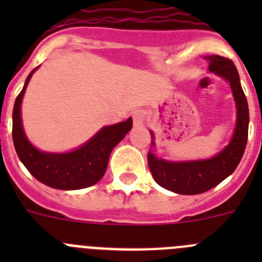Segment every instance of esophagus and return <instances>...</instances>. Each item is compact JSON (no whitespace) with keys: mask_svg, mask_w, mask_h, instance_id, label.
<instances>
[{"mask_svg":"<svg viewBox=\"0 0 262 262\" xmlns=\"http://www.w3.org/2000/svg\"><path fill=\"white\" fill-rule=\"evenodd\" d=\"M133 120L135 126H142L144 123V113L142 110H135L133 113Z\"/></svg>","mask_w":262,"mask_h":262,"instance_id":"esophagus-1","label":"esophagus"}]
</instances>
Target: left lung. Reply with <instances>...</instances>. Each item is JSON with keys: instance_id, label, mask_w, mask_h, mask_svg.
<instances>
[{"instance_id": "8db88e82", "label": "left lung", "mask_w": 262, "mask_h": 262, "mask_svg": "<svg viewBox=\"0 0 262 262\" xmlns=\"http://www.w3.org/2000/svg\"><path fill=\"white\" fill-rule=\"evenodd\" d=\"M209 71L230 84L236 105V126L230 143L214 157L193 161H169L148 152V165L155 181L173 193L194 195L210 190L221 184L237 168L248 140L249 110L243 92L237 69L232 60L219 55L205 56ZM152 145L155 135L151 131Z\"/></svg>"}]
</instances>
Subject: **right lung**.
<instances>
[{
    "label": "right lung",
    "mask_w": 262,
    "mask_h": 262,
    "mask_svg": "<svg viewBox=\"0 0 262 262\" xmlns=\"http://www.w3.org/2000/svg\"><path fill=\"white\" fill-rule=\"evenodd\" d=\"M36 67L26 78L13 108V142L18 157L34 177L47 186L59 190H78L89 187L103 177L108 157L115 145L126 136L133 119L102 127L86 143L69 152H43L30 143L22 126L20 105Z\"/></svg>",
    "instance_id": "add662e5"
}]
</instances>
